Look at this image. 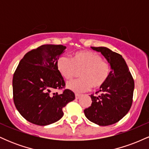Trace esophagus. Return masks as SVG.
Returning <instances> with one entry per match:
<instances>
[{"instance_id": "esophagus-1", "label": "esophagus", "mask_w": 149, "mask_h": 149, "mask_svg": "<svg viewBox=\"0 0 149 149\" xmlns=\"http://www.w3.org/2000/svg\"><path fill=\"white\" fill-rule=\"evenodd\" d=\"M75 96H76V100H78V99H79L80 97H81V95H79V94H76V95H75Z\"/></svg>"}]
</instances>
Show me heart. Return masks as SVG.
<instances>
[{"label": "heart", "instance_id": "heart-1", "mask_svg": "<svg viewBox=\"0 0 149 149\" xmlns=\"http://www.w3.org/2000/svg\"><path fill=\"white\" fill-rule=\"evenodd\" d=\"M57 67L63 78L70 80L78 73L82 78L70 80L66 87L71 91L80 93L94 88H100L107 83L111 74V66L102 60L100 54L92 51H79L73 58L63 55L59 58Z\"/></svg>", "mask_w": 149, "mask_h": 149}]
</instances>
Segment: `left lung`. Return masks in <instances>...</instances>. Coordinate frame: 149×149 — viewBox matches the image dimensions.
I'll return each instance as SVG.
<instances>
[{
	"label": "left lung",
	"instance_id": "left-lung-1",
	"mask_svg": "<svg viewBox=\"0 0 149 149\" xmlns=\"http://www.w3.org/2000/svg\"><path fill=\"white\" fill-rule=\"evenodd\" d=\"M100 52L111 66V74L101 87L98 96L91 95V107L84 110L89 120L100 126L118 122L130 109L134 82L125 59L120 54L105 47H91Z\"/></svg>",
	"mask_w": 149,
	"mask_h": 149
}]
</instances>
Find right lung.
Masks as SVG:
<instances>
[{
	"label": "right lung",
	"instance_id": "obj_1",
	"mask_svg": "<svg viewBox=\"0 0 149 149\" xmlns=\"http://www.w3.org/2000/svg\"><path fill=\"white\" fill-rule=\"evenodd\" d=\"M66 46L43 45L24 56L13 79V100L22 117L38 125L57 122L64 116L62 109L75 99L74 93L66 89L57 64Z\"/></svg>",
	"mask_w": 149,
	"mask_h": 149
}]
</instances>
